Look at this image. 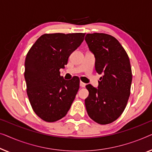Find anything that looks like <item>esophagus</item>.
<instances>
[{
	"mask_svg": "<svg viewBox=\"0 0 152 152\" xmlns=\"http://www.w3.org/2000/svg\"><path fill=\"white\" fill-rule=\"evenodd\" d=\"M80 86L81 87H85V86H86V84H85V83H84L83 82H82V81H80Z\"/></svg>",
	"mask_w": 152,
	"mask_h": 152,
	"instance_id": "obj_1",
	"label": "esophagus"
}]
</instances>
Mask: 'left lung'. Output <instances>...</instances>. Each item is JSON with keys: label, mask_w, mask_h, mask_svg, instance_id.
Wrapping results in <instances>:
<instances>
[{"label": "left lung", "mask_w": 152, "mask_h": 152, "mask_svg": "<svg viewBox=\"0 0 152 152\" xmlns=\"http://www.w3.org/2000/svg\"><path fill=\"white\" fill-rule=\"evenodd\" d=\"M94 55L95 69L103 74L98 86L89 84V96L85 100L88 116L100 125L112 123L125 110L132 81L129 58L114 36L102 33L87 34L85 38Z\"/></svg>", "instance_id": "8db88e82"}]
</instances>
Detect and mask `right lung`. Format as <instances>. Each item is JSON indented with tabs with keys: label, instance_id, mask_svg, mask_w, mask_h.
Returning a JSON list of instances; mask_svg holds the SVG:
<instances>
[{
	"label": "right lung",
	"instance_id": "add662e5",
	"mask_svg": "<svg viewBox=\"0 0 152 152\" xmlns=\"http://www.w3.org/2000/svg\"><path fill=\"white\" fill-rule=\"evenodd\" d=\"M85 34H45L38 38L25 61L27 94L34 112L46 122L63 118L71 107L80 80H67L59 70L84 40Z\"/></svg>",
	"mask_w": 152,
	"mask_h": 152
}]
</instances>
